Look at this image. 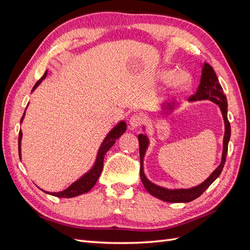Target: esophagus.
Instances as JSON below:
<instances>
[{
	"mask_svg": "<svg viewBox=\"0 0 250 250\" xmlns=\"http://www.w3.org/2000/svg\"><path fill=\"white\" fill-rule=\"evenodd\" d=\"M144 121H145V119H144V117L142 115H140V113H135V115H133L130 118L129 124L132 128H139L141 125H143Z\"/></svg>",
	"mask_w": 250,
	"mask_h": 250,
	"instance_id": "34e87169",
	"label": "esophagus"
}]
</instances>
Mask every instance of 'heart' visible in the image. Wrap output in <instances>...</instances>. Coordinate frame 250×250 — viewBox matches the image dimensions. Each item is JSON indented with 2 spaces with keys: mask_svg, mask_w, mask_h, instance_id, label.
I'll return each instance as SVG.
<instances>
[{
  "mask_svg": "<svg viewBox=\"0 0 250 250\" xmlns=\"http://www.w3.org/2000/svg\"><path fill=\"white\" fill-rule=\"evenodd\" d=\"M165 77L166 78H171L172 84L175 87H184L188 84V82L190 81V77L185 72H165Z\"/></svg>",
  "mask_w": 250,
  "mask_h": 250,
  "instance_id": "heart-1",
  "label": "heart"
}]
</instances>
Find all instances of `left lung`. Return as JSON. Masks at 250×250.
<instances>
[{
	"mask_svg": "<svg viewBox=\"0 0 250 250\" xmlns=\"http://www.w3.org/2000/svg\"><path fill=\"white\" fill-rule=\"evenodd\" d=\"M208 99L210 101L215 102L220 106L222 111L224 123H225V133L223 139V153H222V161L219 167L210 174V176L203 183L197 187L192 188H180V190H168L162 187H158L154 184L149 181L143 170V160L144 155H145L146 149L148 147V139L146 135L139 134V143H140V158H141V168H140V175L142 183L146 190L153 195L154 197L162 199L167 202H190L199 196L207 190V188L214 183L215 179L220 175L224 164L226 161V154H228V148H229V142L230 138V124L228 119V100H226V96L223 93V88L219 83V80L216 76V73L213 67L208 63L204 62L202 67V74L200 78V84L198 86L197 92L190 97V101L196 100H206Z\"/></svg>",
	"mask_w": 250,
	"mask_h": 250,
	"instance_id": "1",
	"label": "left lung"
}]
</instances>
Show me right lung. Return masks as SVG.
<instances>
[{
  "mask_svg": "<svg viewBox=\"0 0 250 250\" xmlns=\"http://www.w3.org/2000/svg\"><path fill=\"white\" fill-rule=\"evenodd\" d=\"M47 73L48 71H46V73L43 74V76L35 83V85L33 86L34 90L37 86H39L40 83L42 82V79L46 78L47 76ZM25 116V112L24 115L21 117L24 118ZM126 123L125 122H120L113 129L108 133V135L106 138H105L104 142L102 143V145L99 149V152H98V156H97V161L96 164L93 167V169L90 170L88 173H86L85 175H83L80 179H78L77 181H75L74 184H72L69 188H65L64 191L62 192H58V193H49L53 196H56V197H60V198H72L75 197V196H78L81 194H84L87 193L90 188H92L96 183L98 178L101 175V172L103 169V160H104V155L106 154L107 151L111 148V146L113 144L116 143V140L119 139L121 135H122L125 131H126ZM21 131H20L19 133V154L21 155ZM48 193V192H46Z\"/></svg>",
  "mask_w": 250,
  "mask_h": 250,
  "instance_id": "1",
  "label": "right lung"
}]
</instances>
